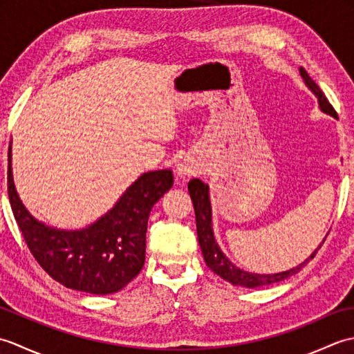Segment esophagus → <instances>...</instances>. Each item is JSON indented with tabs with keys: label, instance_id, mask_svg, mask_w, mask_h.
<instances>
[{
	"label": "esophagus",
	"instance_id": "esophagus-1",
	"mask_svg": "<svg viewBox=\"0 0 354 354\" xmlns=\"http://www.w3.org/2000/svg\"><path fill=\"white\" fill-rule=\"evenodd\" d=\"M196 171H198V164L193 160H184L176 165V175L183 183L189 181L193 175H196Z\"/></svg>",
	"mask_w": 354,
	"mask_h": 354
}]
</instances>
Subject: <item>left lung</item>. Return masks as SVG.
<instances>
[{
    "instance_id": "1",
    "label": "left lung",
    "mask_w": 354,
    "mask_h": 354,
    "mask_svg": "<svg viewBox=\"0 0 354 354\" xmlns=\"http://www.w3.org/2000/svg\"><path fill=\"white\" fill-rule=\"evenodd\" d=\"M299 74H301L306 86L309 88L310 91L315 94V97L318 99L319 109L324 112V114H328V115L337 118L333 106L327 100V97L324 95V93L321 91L319 86L312 80V77L307 74V71L304 68H299ZM189 193H190V198L193 201L194 214H196L198 240H199L201 251H202V255H204L207 266L212 269L214 274L222 277L225 281H230L234 286H242V288L254 289V288H261V286H269V284L286 280V278H289L290 275L299 272V270H301L307 265V263H309L315 257V255H317L321 245L324 243V240H326V237H324L322 243L310 254L309 259H306L303 263H299L298 266L292 268L289 270H283V272H277V274L248 272V270L237 268L234 263H232L227 257V255L222 252L221 246L216 242L214 232H213V213H212V202H209L208 184L202 183L198 178H194L189 183Z\"/></svg>"
}]
</instances>
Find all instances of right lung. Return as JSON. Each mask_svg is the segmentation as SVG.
Returning <instances> with one entry per match:
<instances>
[{
	"instance_id": "right-lung-1",
	"label": "right lung",
	"mask_w": 354,
	"mask_h": 354,
	"mask_svg": "<svg viewBox=\"0 0 354 354\" xmlns=\"http://www.w3.org/2000/svg\"><path fill=\"white\" fill-rule=\"evenodd\" d=\"M171 185V170L146 171L91 225L80 230L55 228L30 214L19 199L12 173V142L9 146L7 190L15 219L45 272L74 290L109 295L140 274L150 209Z\"/></svg>"
}]
</instances>
